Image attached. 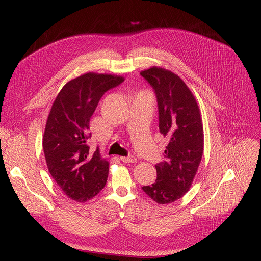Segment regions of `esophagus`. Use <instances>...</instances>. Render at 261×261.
Wrapping results in <instances>:
<instances>
[{"mask_svg":"<svg viewBox=\"0 0 261 261\" xmlns=\"http://www.w3.org/2000/svg\"><path fill=\"white\" fill-rule=\"evenodd\" d=\"M121 162L123 163H134L136 162V158L134 155H129V156H120L119 158Z\"/></svg>","mask_w":261,"mask_h":261,"instance_id":"1","label":"esophagus"}]
</instances>
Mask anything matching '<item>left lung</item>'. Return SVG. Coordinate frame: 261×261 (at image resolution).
Segmentation results:
<instances>
[{
	"instance_id": "1",
	"label": "left lung",
	"mask_w": 261,
	"mask_h": 261,
	"mask_svg": "<svg viewBox=\"0 0 261 261\" xmlns=\"http://www.w3.org/2000/svg\"><path fill=\"white\" fill-rule=\"evenodd\" d=\"M141 75L154 90L160 132L168 140L165 161L155 165V183L142 189L156 203L168 204L189 190L201 163L204 133L200 109L194 94L176 74L152 66Z\"/></svg>"
}]
</instances>
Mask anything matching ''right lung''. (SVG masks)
Returning <instances> with one entry per match:
<instances>
[{"label":"right lung","mask_w":261,"mask_h":261,"mask_svg":"<svg viewBox=\"0 0 261 261\" xmlns=\"http://www.w3.org/2000/svg\"><path fill=\"white\" fill-rule=\"evenodd\" d=\"M123 77L87 73L61 89L47 117L43 150L53 179L72 200L84 203L105 187L109 162L99 150L91 152L90 118L102 95L120 85Z\"/></svg>","instance_id":"right-lung-1"}]
</instances>
